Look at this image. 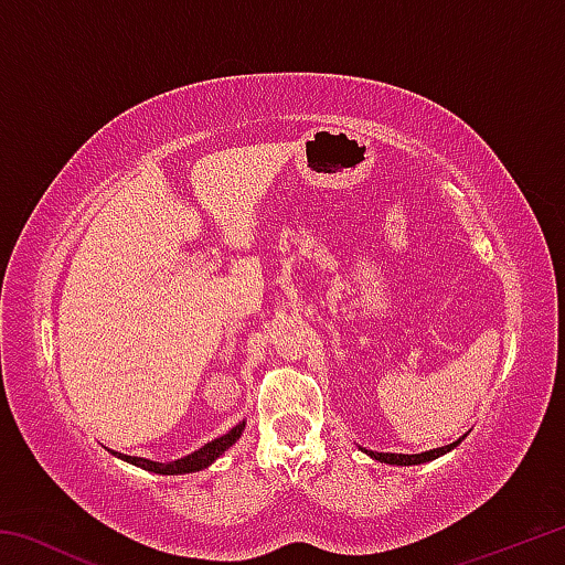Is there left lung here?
Listing matches in <instances>:
<instances>
[{"instance_id": "1", "label": "left lung", "mask_w": 565, "mask_h": 565, "mask_svg": "<svg viewBox=\"0 0 565 565\" xmlns=\"http://www.w3.org/2000/svg\"><path fill=\"white\" fill-rule=\"evenodd\" d=\"M461 444V438H458V441H454V444H448V446H438V448H431V451H424V454H379V451H369V448H361L363 454L366 456H371L374 458V461H379V463H388V466H418V463H428V461H434V458H438V456H444V454H448V451H454V448Z\"/></svg>"}]
</instances>
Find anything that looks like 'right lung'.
Segmentation results:
<instances>
[{
    "label": "right lung",
    "mask_w": 565,
    "mask_h": 565,
    "mask_svg": "<svg viewBox=\"0 0 565 565\" xmlns=\"http://www.w3.org/2000/svg\"><path fill=\"white\" fill-rule=\"evenodd\" d=\"M246 428V420H238V424L232 428V431H226L224 436L214 438V441L204 444L202 448H196V451H191L184 458H177V461H167V463H159V461H151V458H141V456H127V454H119V451H111L121 461H127L131 466H139L145 468V471L151 473H159V476H181V473H196V471H204V468L212 466L218 456L224 451H228L238 438H242Z\"/></svg>",
    "instance_id": "obj_1"
}]
</instances>
